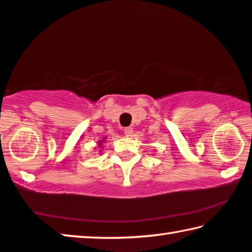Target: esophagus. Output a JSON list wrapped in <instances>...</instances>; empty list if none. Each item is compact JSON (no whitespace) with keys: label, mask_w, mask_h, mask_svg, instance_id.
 <instances>
[{"label":"esophagus","mask_w":252,"mask_h":252,"mask_svg":"<svg viewBox=\"0 0 252 252\" xmlns=\"http://www.w3.org/2000/svg\"><path fill=\"white\" fill-rule=\"evenodd\" d=\"M123 132H125L126 137H129V136H131V134H132L133 130H132V127H126V129L123 130Z\"/></svg>","instance_id":"obj_1"}]
</instances>
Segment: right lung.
<instances>
[{
  "label": "right lung",
  "mask_w": 252,
  "mask_h": 252,
  "mask_svg": "<svg viewBox=\"0 0 252 252\" xmlns=\"http://www.w3.org/2000/svg\"><path fill=\"white\" fill-rule=\"evenodd\" d=\"M103 141H105V138L103 139V140H102V141H99V142H98V144H99V145H98V147H99V146H102V142H103Z\"/></svg>",
  "instance_id": "obj_1"
}]
</instances>
